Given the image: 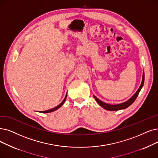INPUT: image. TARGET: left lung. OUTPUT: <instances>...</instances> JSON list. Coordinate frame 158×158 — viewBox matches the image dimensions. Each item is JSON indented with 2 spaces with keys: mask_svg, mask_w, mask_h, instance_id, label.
<instances>
[{
  "mask_svg": "<svg viewBox=\"0 0 158 158\" xmlns=\"http://www.w3.org/2000/svg\"><path fill=\"white\" fill-rule=\"evenodd\" d=\"M144 81H145V73H144V72L143 73V77H142V81L140 86L139 87L138 90L136 91V92L128 100L126 101L125 102H123L122 103H119V104H117V105H110V104H108L106 103L105 102H102V101H101L100 99H99L98 98H96L95 96L94 95V98H95L96 102L103 108H105V110H110V111H117V110H123V109H125L127 108H128L129 106L131 105L133 102H134V101L135 100V99L138 97V95L139 93V92L141 91L142 87L144 85Z\"/></svg>",
  "mask_w": 158,
  "mask_h": 158,
  "instance_id": "left-lung-1",
  "label": "left lung"
}]
</instances>
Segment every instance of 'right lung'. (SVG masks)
Returning a JSON list of instances; mask_svg holds the SVG:
<instances>
[{
	"label": "right lung",
	"instance_id": "1",
	"mask_svg": "<svg viewBox=\"0 0 158 158\" xmlns=\"http://www.w3.org/2000/svg\"><path fill=\"white\" fill-rule=\"evenodd\" d=\"M66 97H67V93H66V96H65V98H64V100L60 102V103L58 105V106H56L55 108H52V109H50V110H45V111H41V112H40V113H50V112H53V111H55V110H57L58 108H59L60 106H63V105L64 104V102H65V101H66Z\"/></svg>",
	"mask_w": 158,
	"mask_h": 158
}]
</instances>
